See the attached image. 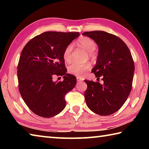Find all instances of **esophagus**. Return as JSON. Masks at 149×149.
<instances>
[{
	"label": "esophagus",
	"mask_w": 149,
	"mask_h": 149,
	"mask_svg": "<svg viewBox=\"0 0 149 149\" xmlns=\"http://www.w3.org/2000/svg\"><path fill=\"white\" fill-rule=\"evenodd\" d=\"M82 81H83V80H82L81 78H80V77H77V83L81 82Z\"/></svg>",
	"instance_id": "34e87169"
}]
</instances>
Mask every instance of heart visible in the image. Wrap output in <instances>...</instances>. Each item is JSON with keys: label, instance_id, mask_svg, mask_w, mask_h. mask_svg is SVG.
<instances>
[{"label": "heart", "instance_id": "b5f03b06", "mask_svg": "<svg viewBox=\"0 0 149 149\" xmlns=\"http://www.w3.org/2000/svg\"><path fill=\"white\" fill-rule=\"evenodd\" d=\"M77 44L78 46L83 48L87 52H89L90 57L94 56L93 51L96 49V44L92 39L86 37H81V38L78 40ZM72 50L73 46L72 45H69L68 46L65 48L63 56H64V58L66 62H70L72 59ZM91 65L89 63H85V64H83L74 63L71 65H70L68 72L71 74L76 75L77 77H82L85 72H86L91 69Z\"/></svg>", "mask_w": 149, "mask_h": 149}]
</instances>
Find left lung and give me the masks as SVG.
Masks as SVG:
<instances>
[{
  "instance_id": "8db88e82",
  "label": "left lung",
  "mask_w": 149,
  "mask_h": 149,
  "mask_svg": "<svg viewBox=\"0 0 149 149\" xmlns=\"http://www.w3.org/2000/svg\"><path fill=\"white\" fill-rule=\"evenodd\" d=\"M99 47L96 65L92 70L104 83L85 80V99L88 108L100 116L112 114L120 109L132 90L135 65L132 54L119 37L103 31L84 32ZM97 78V79H98Z\"/></svg>"
}]
</instances>
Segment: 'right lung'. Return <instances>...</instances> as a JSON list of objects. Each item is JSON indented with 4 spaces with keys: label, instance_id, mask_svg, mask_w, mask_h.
<instances>
[{
    "label": "right lung",
    "instance_id": "add662e5",
    "mask_svg": "<svg viewBox=\"0 0 149 149\" xmlns=\"http://www.w3.org/2000/svg\"><path fill=\"white\" fill-rule=\"evenodd\" d=\"M78 32L47 31L37 35L22 50L17 65L20 94L33 112L43 118L58 114L65 107V95L77 80L67 74L64 52ZM63 75V82H53L54 75Z\"/></svg>",
    "mask_w": 149,
    "mask_h": 149
}]
</instances>
